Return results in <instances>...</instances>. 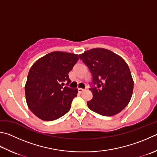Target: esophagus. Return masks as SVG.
<instances>
[{"mask_svg":"<svg viewBox=\"0 0 157 157\" xmlns=\"http://www.w3.org/2000/svg\"><path fill=\"white\" fill-rule=\"evenodd\" d=\"M84 90V89H83V88H78V92L80 93H82V92H83Z\"/></svg>","mask_w":157,"mask_h":157,"instance_id":"esophagus-1","label":"esophagus"}]
</instances>
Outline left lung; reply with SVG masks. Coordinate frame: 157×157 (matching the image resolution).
<instances>
[{"instance_id":"left-lung-1","label":"left lung","mask_w":157,"mask_h":157,"mask_svg":"<svg viewBox=\"0 0 157 157\" xmlns=\"http://www.w3.org/2000/svg\"><path fill=\"white\" fill-rule=\"evenodd\" d=\"M79 57L93 76L89 88L93 99L87 101L88 107L103 116L120 113L130 101L134 87L126 62L117 54L103 48L84 51Z\"/></svg>"}]
</instances>
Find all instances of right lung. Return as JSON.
Instances as JSON below:
<instances>
[{
	"mask_svg": "<svg viewBox=\"0 0 157 157\" xmlns=\"http://www.w3.org/2000/svg\"><path fill=\"white\" fill-rule=\"evenodd\" d=\"M79 59L78 55L54 51L38 59L29 71L25 86L30 110L39 119L53 121L68 113L77 96V88L63 87L69 84V73Z\"/></svg>",
	"mask_w": 157,
	"mask_h": 157,
	"instance_id": "right-lung-1",
	"label": "right lung"
}]
</instances>
